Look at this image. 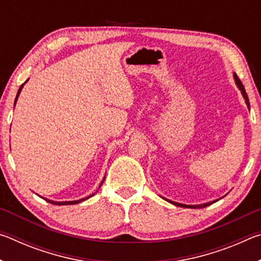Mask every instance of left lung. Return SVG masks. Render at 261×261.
<instances>
[{
    "label": "left lung",
    "mask_w": 261,
    "mask_h": 261,
    "mask_svg": "<svg viewBox=\"0 0 261 261\" xmlns=\"http://www.w3.org/2000/svg\"><path fill=\"white\" fill-rule=\"evenodd\" d=\"M233 79H235V82H236V85H237V87L240 88L241 90V92H242V94H243V98L245 99V103H246V106H247V108L250 109V102H249V98H247V94H246V92H245V88H244V86H243V84H242V82L240 81V78L237 77V74L236 73H233ZM167 201H169L170 204H174V205H176V206H179V207H185V208H202V207H206V206H208V205H211V204H213V202H215V201H211V202H206V204H202V205H184V204H178V202H175V201H171V200H169V199H166Z\"/></svg>",
    "instance_id": "left-lung-1"
}]
</instances>
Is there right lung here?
<instances>
[{
    "label": "right lung",
    "instance_id": "1",
    "mask_svg": "<svg viewBox=\"0 0 261 261\" xmlns=\"http://www.w3.org/2000/svg\"><path fill=\"white\" fill-rule=\"evenodd\" d=\"M25 83H26V82H25ZM23 86H24V84H23V85H21V86L19 87V90H18V93H17V96H16V99H15V105H16V102H17V99H18L19 93H20V91H21V88H23ZM103 180H105V178H103ZM103 180H102V182H101V184L99 185V188L101 187V185H102ZM95 193H96V192H94L93 194H91V196H88V197H86V198H83V199H79V200H73V201H53V200H49V199H46V198H43V199H45V200H46V201H48V202H50V204H54V205H74V204H78V202H82V201H84V200L88 199V198H91L92 196H94Z\"/></svg>",
    "mask_w": 261,
    "mask_h": 261
}]
</instances>
